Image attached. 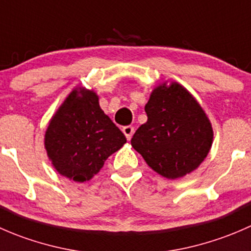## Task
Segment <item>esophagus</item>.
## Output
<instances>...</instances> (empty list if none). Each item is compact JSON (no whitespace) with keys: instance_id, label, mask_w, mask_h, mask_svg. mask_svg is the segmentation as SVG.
Instances as JSON below:
<instances>
[{"instance_id":"esophagus-1","label":"esophagus","mask_w":251,"mask_h":251,"mask_svg":"<svg viewBox=\"0 0 251 251\" xmlns=\"http://www.w3.org/2000/svg\"><path fill=\"white\" fill-rule=\"evenodd\" d=\"M123 132H124V135L126 136V138H127V140H131V137H132L133 132H135V128H133V126H131V125L124 126V127H123Z\"/></svg>"}]
</instances>
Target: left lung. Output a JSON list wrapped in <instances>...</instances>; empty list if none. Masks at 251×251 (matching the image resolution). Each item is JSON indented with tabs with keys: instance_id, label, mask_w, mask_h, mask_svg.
Returning <instances> with one entry per match:
<instances>
[{
	"instance_id": "left-lung-1",
	"label": "left lung",
	"mask_w": 251,
	"mask_h": 251,
	"mask_svg": "<svg viewBox=\"0 0 251 251\" xmlns=\"http://www.w3.org/2000/svg\"><path fill=\"white\" fill-rule=\"evenodd\" d=\"M144 110L148 120L131 144L146 163L171 179L196 170L211 148L214 133L193 96L177 82L163 83L151 92Z\"/></svg>"
}]
</instances>
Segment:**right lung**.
Here are the masks:
<instances>
[{"mask_svg":"<svg viewBox=\"0 0 251 251\" xmlns=\"http://www.w3.org/2000/svg\"><path fill=\"white\" fill-rule=\"evenodd\" d=\"M126 142L92 91L74 90L50 120L45 147L53 166L76 182L92 178Z\"/></svg>","mask_w":251,"mask_h":251,"instance_id":"obj_1","label":"right lung"}]
</instances>
